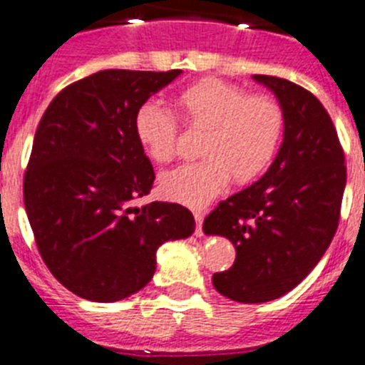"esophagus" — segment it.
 Wrapping results in <instances>:
<instances>
[{
	"instance_id": "obj_1",
	"label": "esophagus",
	"mask_w": 365,
	"mask_h": 365,
	"mask_svg": "<svg viewBox=\"0 0 365 365\" xmlns=\"http://www.w3.org/2000/svg\"><path fill=\"white\" fill-rule=\"evenodd\" d=\"M193 217H195V222H197V228H195V235L201 237L202 235V219H205V214L201 210L193 212Z\"/></svg>"
}]
</instances>
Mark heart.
<instances>
[{"mask_svg":"<svg viewBox=\"0 0 365 365\" xmlns=\"http://www.w3.org/2000/svg\"><path fill=\"white\" fill-rule=\"evenodd\" d=\"M186 125L206 130L205 159L180 164L160 175V192L188 206H202L227 188L230 179L247 185L265 172L282 144L285 113L272 96L250 95L245 87L206 78L175 95ZM135 135L155 163L177 155V120L159 102L148 100L135 113Z\"/></svg>","mask_w":365,"mask_h":365,"instance_id":"b5f03b06","label":"heart"}]
</instances>
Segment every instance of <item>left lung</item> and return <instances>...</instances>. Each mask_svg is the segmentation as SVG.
Masks as SVG:
<instances>
[{"label": "left lung", "instance_id": "left-lung-1", "mask_svg": "<svg viewBox=\"0 0 365 365\" xmlns=\"http://www.w3.org/2000/svg\"><path fill=\"white\" fill-rule=\"evenodd\" d=\"M285 113V133L265 175L234 193L205 219L202 230L235 247L234 265L215 272L222 296L263 303L292 291L318 265L340 219L346 190L344 150L329 113L307 89L254 74Z\"/></svg>", "mask_w": 365, "mask_h": 365}]
</instances>
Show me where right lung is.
Returning <instances> with one entry per match:
<instances>
[{
    "label": "right lung",
    "mask_w": 365,
    "mask_h": 365,
    "mask_svg": "<svg viewBox=\"0 0 365 365\" xmlns=\"http://www.w3.org/2000/svg\"><path fill=\"white\" fill-rule=\"evenodd\" d=\"M182 73L106 69L58 93L38 124L24 201L41 259L76 296L111 303L153 278L157 248L195 230L175 202L131 206L155 173L135 113Z\"/></svg>",
    "instance_id": "add662e5"
}]
</instances>
